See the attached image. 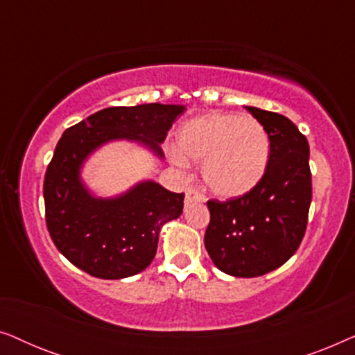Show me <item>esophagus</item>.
Returning a JSON list of instances; mask_svg holds the SVG:
<instances>
[{"instance_id": "1", "label": "esophagus", "mask_w": 355, "mask_h": 355, "mask_svg": "<svg viewBox=\"0 0 355 355\" xmlns=\"http://www.w3.org/2000/svg\"><path fill=\"white\" fill-rule=\"evenodd\" d=\"M200 202H205V197H203L196 187H189L186 191V205H191V203H200Z\"/></svg>"}]
</instances>
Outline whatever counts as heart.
Instances as JSON below:
<instances>
[{"label":"heart","instance_id":"b5f03b06","mask_svg":"<svg viewBox=\"0 0 355 355\" xmlns=\"http://www.w3.org/2000/svg\"><path fill=\"white\" fill-rule=\"evenodd\" d=\"M178 164L202 162L205 186L221 198H239L263 181L271 159V137L255 119L234 113H207L178 129Z\"/></svg>","mask_w":355,"mask_h":355}]
</instances>
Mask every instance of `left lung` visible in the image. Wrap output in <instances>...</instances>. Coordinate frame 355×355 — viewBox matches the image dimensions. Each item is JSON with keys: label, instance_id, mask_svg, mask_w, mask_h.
Segmentation results:
<instances>
[{"label": "left lung", "instance_id": "1", "mask_svg": "<svg viewBox=\"0 0 355 355\" xmlns=\"http://www.w3.org/2000/svg\"><path fill=\"white\" fill-rule=\"evenodd\" d=\"M245 110L271 137L263 181L244 197L208 200L205 249L223 273L255 278L284 265L299 249L312 202L309 142L293 121L255 106Z\"/></svg>", "mask_w": 355, "mask_h": 355}]
</instances>
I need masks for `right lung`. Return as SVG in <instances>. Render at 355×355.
<instances>
[{
	"label": "right lung",
	"instance_id": "obj_1",
	"mask_svg": "<svg viewBox=\"0 0 355 355\" xmlns=\"http://www.w3.org/2000/svg\"><path fill=\"white\" fill-rule=\"evenodd\" d=\"M184 105L113 106L72 125L48 164L43 198L46 227L58 250L95 278L123 279L144 271L168 221L181 216L184 193L142 181L116 197H96L80 178L95 150L114 140L135 142L164 158L166 139Z\"/></svg>",
	"mask_w": 355,
	"mask_h": 355
}]
</instances>
